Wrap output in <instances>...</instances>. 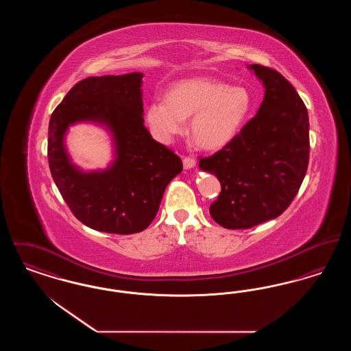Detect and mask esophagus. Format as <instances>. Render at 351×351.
<instances>
[{
    "label": "esophagus",
    "mask_w": 351,
    "mask_h": 351,
    "mask_svg": "<svg viewBox=\"0 0 351 351\" xmlns=\"http://www.w3.org/2000/svg\"><path fill=\"white\" fill-rule=\"evenodd\" d=\"M183 166L185 169H191V168L195 167L196 166V160L195 159H192V158H183Z\"/></svg>",
    "instance_id": "obj_1"
}]
</instances>
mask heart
<instances>
[{
	"mask_svg": "<svg viewBox=\"0 0 351 351\" xmlns=\"http://www.w3.org/2000/svg\"><path fill=\"white\" fill-rule=\"evenodd\" d=\"M254 106L250 90L212 79H189L169 86L166 101L152 100L145 119L152 135L171 143L184 133L185 119L193 142L205 150H218L230 143L245 126Z\"/></svg>",
	"mask_w": 351,
	"mask_h": 351,
	"instance_id": "obj_1",
	"label": "heart"
}]
</instances>
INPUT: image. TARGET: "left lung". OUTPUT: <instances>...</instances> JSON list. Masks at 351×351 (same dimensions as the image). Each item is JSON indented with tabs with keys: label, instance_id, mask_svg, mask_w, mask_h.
<instances>
[{
	"label": "left lung",
	"instance_id": "obj_1",
	"mask_svg": "<svg viewBox=\"0 0 351 351\" xmlns=\"http://www.w3.org/2000/svg\"><path fill=\"white\" fill-rule=\"evenodd\" d=\"M247 67L265 86L256 116L199 163L221 183L209 213L226 229H249L279 217L298 195L309 162V118L296 89L272 68Z\"/></svg>",
	"mask_w": 351,
	"mask_h": 351
}]
</instances>
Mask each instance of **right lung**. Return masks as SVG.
<instances>
[{"label":"right lung","mask_w":351,"mask_h":351,"mask_svg":"<svg viewBox=\"0 0 351 351\" xmlns=\"http://www.w3.org/2000/svg\"><path fill=\"white\" fill-rule=\"evenodd\" d=\"M143 73L86 77L51 114L49 165L75 217L113 234L145 230L156 216L168 183L183 171L182 159L152 139L143 125ZM90 121L112 135L115 159L105 170L83 171L65 147L69 125Z\"/></svg>","instance_id":"1"}]
</instances>
